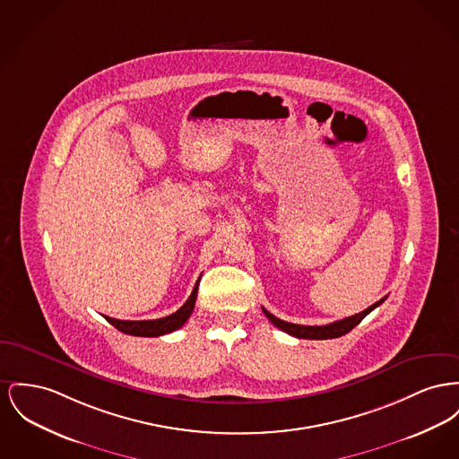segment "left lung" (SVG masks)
<instances>
[{"label": "left lung", "instance_id": "obj_1", "mask_svg": "<svg viewBox=\"0 0 459 459\" xmlns=\"http://www.w3.org/2000/svg\"><path fill=\"white\" fill-rule=\"evenodd\" d=\"M386 299V297L381 298L377 303H373L369 308L362 310L360 314H355L351 317H345L342 321H336V323L325 324V325H299V324L286 323V321H281L277 319L275 316H272L269 310L264 308V314L269 317L270 323L273 324L275 327L282 329L284 333L295 336V338H301V340H329V338H340L343 334H347L349 331H351L357 324L360 323L369 312H373L377 307H379L383 301Z\"/></svg>", "mask_w": 459, "mask_h": 459}]
</instances>
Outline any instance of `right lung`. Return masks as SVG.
Listing matches in <instances>:
<instances>
[{
    "mask_svg": "<svg viewBox=\"0 0 459 459\" xmlns=\"http://www.w3.org/2000/svg\"><path fill=\"white\" fill-rule=\"evenodd\" d=\"M197 288H199V279L190 293L189 299L171 316H166L162 319H154V321H119V319H112L106 317L108 323L112 324L117 331L125 333V334H132V336H161L168 334L171 331L180 329L184 324L187 323V319L194 310L195 305V298H197Z\"/></svg>",
    "mask_w": 459,
    "mask_h": 459,
    "instance_id": "obj_1",
    "label": "right lung"
}]
</instances>
